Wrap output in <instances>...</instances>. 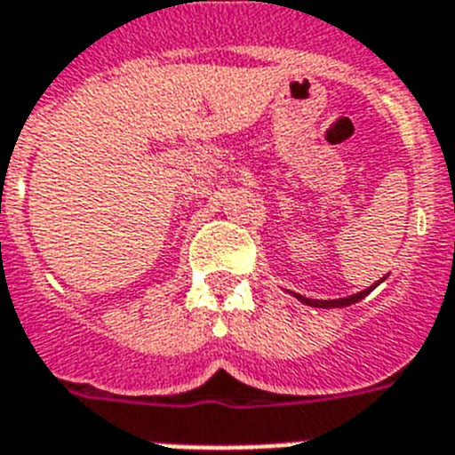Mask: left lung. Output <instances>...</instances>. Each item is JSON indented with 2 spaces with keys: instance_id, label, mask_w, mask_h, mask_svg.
I'll list each match as a JSON object with an SVG mask.
<instances>
[{
  "instance_id": "1",
  "label": "left lung",
  "mask_w": 455,
  "mask_h": 455,
  "mask_svg": "<svg viewBox=\"0 0 455 455\" xmlns=\"http://www.w3.org/2000/svg\"><path fill=\"white\" fill-rule=\"evenodd\" d=\"M380 283V282H378ZM378 283H373V286L364 288L362 293H355V295H347V298H341V299H309V298H302V295H295L298 299H302L304 304H309V307H321V309H330V307H347V304H353V302H359L362 298H366V295L373 291Z\"/></svg>"
}]
</instances>
